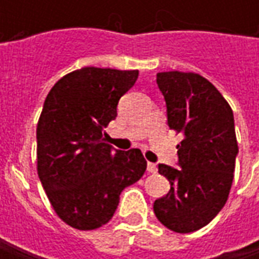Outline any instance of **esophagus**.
Instances as JSON below:
<instances>
[{
	"label": "esophagus",
	"instance_id": "34e87169",
	"mask_svg": "<svg viewBox=\"0 0 259 259\" xmlns=\"http://www.w3.org/2000/svg\"><path fill=\"white\" fill-rule=\"evenodd\" d=\"M147 170H148L150 174H155V172H157V165L152 162H148L147 163Z\"/></svg>",
	"mask_w": 259,
	"mask_h": 259
}]
</instances>
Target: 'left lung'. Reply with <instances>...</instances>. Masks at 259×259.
Returning a JSON list of instances; mask_svg holds the SVG:
<instances>
[{
    "mask_svg": "<svg viewBox=\"0 0 259 259\" xmlns=\"http://www.w3.org/2000/svg\"><path fill=\"white\" fill-rule=\"evenodd\" d=\"M157 84L166 102L168 126L183 135L180 168L159 163L170 183L154 202L158 221L176 233L204 228L226 204L239 152L233 111L217 87L193 72H161Z\"/></svg>",
    "mask_w": 259,
    "mask_h": 259,
    "instance_id": "obj_1",
    "label": "left lung"
}]
</instances>
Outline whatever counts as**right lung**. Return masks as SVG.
<instances>
[{"instance_id": "add662e5", "label": "right lung", "mask_w": 259, "mask_h": 259, "mask_svg": "<svg viewBox=\"0 0 259 259\" xmlns=\"http://www.w3.org/2000/svg\"><path fill=\"white\" fill-rule=\"evenodd\" d=\"M139 70L87 66L65 74L48 93L37 123V174L54 211L79 230L111 221L124 187L144 175L139 148L113 150L102 133Z\"/></svg>"}]
</instances>
